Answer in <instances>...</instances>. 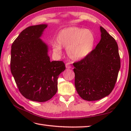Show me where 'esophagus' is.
Masks as SVG:
<instances>
[{
  "label": "esophagus",
  "mask_w": 131,
  "mask_h": 131,
  "mask_svg": "<svg viewBox=\"0 0 131 131\" xmlns=\"http://www.w3.org/2000/svg\"><path fill=\"white\" fill-rule=\"evenodd\" d=\"M65 66H66V69H71V66L70 65V63H69V62L66 63L65 64Z\"/></svg>",
  "instance_id": "obj_1"
}]
</instances>
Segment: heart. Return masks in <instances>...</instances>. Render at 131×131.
<instances>
[{
  "mask_svg": "<svg viewBox=\"0 0 131 131\" xmlns=\"http://www.w3.org/2000/svg\"><path fill=\"white\" fill-rule=\"evenodd\" d=\"M94 43L95 37L91 30L68 27L58 32L56 43L52 44V49L55 54L60 55L62 53L61 47H65L68 56L77 61L88 56L93 51Z\"/></svg>",
  "mask_w": 131,
  "mask_h": 131,
  "instance_id": "b5f03b06",
  "label": "heart"
}]
</instances>
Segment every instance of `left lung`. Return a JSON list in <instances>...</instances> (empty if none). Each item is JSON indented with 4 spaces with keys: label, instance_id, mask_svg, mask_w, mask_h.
Returning <instances> with one entry per match:
<instances>
[{
    "label": "left lung",
    "instance_id": "8db88e82",
    "mask_svg": "<svg viewBox=\"0 0 131 131\" xmlns=\"http://www.w3.org/2000/svg\"><path fill=\"white\" fill-rule=\"evenodd\" d=\"M101 40L91 53L73 63L75 86L81 98L96 101L113 91L121 68L118 46L115 40L100 27Z\"/></svg>",
    "mask_w": 131,
    "mask_h": 131
}]
</instances>
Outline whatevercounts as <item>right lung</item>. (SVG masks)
Returning a JSON list of instances; mask_svg holds the SVG:
<instances>
[{"mask_svg":"<svg viewBox=\"0 0 131 131\" xmlns=\"http://www.w3.org/2000/svg\"><path fill=\"white\" fill-rule=\"evenodd\" d=\"M47 24L24 30L11 47L10 70L22 95L37 102L51 99L57 91V79L65 70L62 61H50L48 46L41 39Z\"/></svg>","mask_w":131,"mask_h":131,"instance_id":"add662e5","label":"right lung"}]
</instances>
